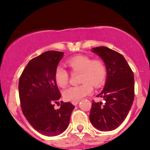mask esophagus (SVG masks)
Instances as JSON below:
<instances>
[{"mask_svg": "<svg viewBox=\"0 0 150 150\" xmlns=\"http://www.w3.org/2000/svg\"><path fill=\"white\" fill-rule=\"evenodd\" d=\"M78 102H79V100L78 101H73V102H72V104H73V105H77V104H78Z\"/></svg>", "mask_w": 150, "mask_h": 150, "instance_id": "obj_1", "label": "esophagus"}]
</instances>
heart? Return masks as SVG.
<instances>
[{
  "label": "heart",
  "instance_id": "1",
  "mask_svg": "<svg viewBox=\"0 0 150 150\" xmlns=\"http://www.w3.org/2000/svg\"><path fill=\"white\" fill-rule=\"evenodd\" d=\"M67 64L74 73L80 72L78 86H72L63 93L67 101H78L93 91V86L99 88L105 82L107 67L100 59H92L87 55H77L69 59ZM54 79L59 87L65 88L69 83V73L62 66L58 65L54 72Z\"/></svg>",
  "mask_w": 150,
  "mask_h": 150
}]
</instances>
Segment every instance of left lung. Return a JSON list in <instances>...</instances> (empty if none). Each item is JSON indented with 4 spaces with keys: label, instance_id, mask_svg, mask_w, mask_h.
Segmentation results:
<instances>
[{
    "label": "left lung",
    "instance_id": "obj_1",
    "mask_svg": "<svg viewBox=\"0 0 150 150\" xmlns=\"http://www.w3.org/2000/svg\"><path fill=\"white\" fill-rule=\"evenodd\" d=\"M104 60L107 78L104 90L98 95L104 102L92 101L89 119L102 131H112L125 120L134 99V77L123 56L107 47L93 48Z\"/></svg>",
    "mask_w": 150,
    "mask_h": 150
}]
</instances>
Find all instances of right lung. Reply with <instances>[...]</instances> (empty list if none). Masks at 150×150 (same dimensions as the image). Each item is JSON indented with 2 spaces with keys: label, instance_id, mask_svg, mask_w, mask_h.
Listing matches in <instances>:
<instances>
[{
  "label": "right lung",
  "instance_id": "obj_1",
  "mask_svg": "<svg viewBox=\"0 0 150 150\" xmlns=\"http://www.w3.org/2000/svg\"><path fill=\"white\" fill-rule=\"evenodd\" d=\"M63 52L48 51L32 59L19 81V95L24 115L34 129L48 137L64 132L69 125L75 106L61 102V93L54 79V72Z\"/></svg>",
  "mask_w": 150,
  "mask_h": 150
}]
</instances>
